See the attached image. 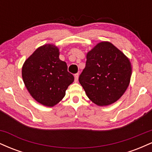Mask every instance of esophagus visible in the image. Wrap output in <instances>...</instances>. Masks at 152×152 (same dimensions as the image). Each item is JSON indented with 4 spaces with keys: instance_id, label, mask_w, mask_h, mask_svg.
I'll return each instance as SVG.
<instances>
[{
    "instance_id": "1",
    "label": "esophagus",
    "mask_w": 152,
    "mask_h": 152,
    "mask_svg": "<svg viewBox=\"0 0 152 152\" xmlns=\"http://www.w3.org/2000/svg\"><path fill=\"white\" fill-rule=\"evenodd\" d=\"M74 78H75V82H77L78 79V74H76L74 75Z\"/></svg>"
}]
</instances>
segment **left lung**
Returning a JSON list of instances; mask_svg holds the SVG:
<instances>
[{
    "instance_id": "8db88e82",
    "label": "left lung",
    "mask_w": 152,
    "mask_h": 152,
    "mask_svg": "<svg viewBox=\"0 0 152 152\" xmlns=\"http://www.w3.org/2000/svg\"><path fill=\"white\" fill-rule=\"evenodd\" d=\"M132 65L126 56L111 43H99L86 54V67L79 83L96 105L108 106L122 96L130 83Z\"/></svg>"
}]
</instances>
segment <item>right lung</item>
Segmentation results:
<instances>
[{"label":"right lung","mask_w":152,"mask_h":152,"mask_svg":"<svg viewBox=\"0 0 152 152\" xmlns=\"http://www.w3.org/2000/svg\"><path fill=\"white\" fill-rule=\"evenodd\" d=\"M67 68L66 63L59 59L58 47L46 44L26 59L22 67V78L36 102L52 107L62 100L74 81Z\"/></svg>","instance_id":"add662e5"}]
</instances>
